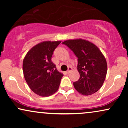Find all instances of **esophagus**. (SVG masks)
I'll return each instance as SVG.
<instances>
[{
    "label": "esophagus",
    "instance_id": "esophagus-1",
    "mask_svg": "<svg viewBox=\"0 0 128 128\" xmlns=\"http://www.w3.org/2000/svg\"><path fill=\"white\" fill-rule=\"evenodd\" d=\"M72 67H69L68 68V70H67V71L66 72H67V73H69L70 72L72 71Z\"/></svg>",
    "mask_w": 128,
    "mask_h": 128
}]
</instances>
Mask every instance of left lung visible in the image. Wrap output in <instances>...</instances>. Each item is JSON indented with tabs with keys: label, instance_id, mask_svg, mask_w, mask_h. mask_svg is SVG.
<instances>
[{
	"label": "left lung",
	"instance_id": "left-lung-1",
	"mask_svg": "<svg viewBox=\"0 0 128 128\" xmlns=\"http://www.w3.org/2000/svg\"><path fill=\"white\" fill-rule=\"evenodd\" d=\"M62 44L68 47L78 58L80 78L73 82L79 93L88 96L102 87L107 73V63L99 48L92 42L81 38L68 40Z\"/></svg>",
	"mask_w": 128,
	"mask_h": 128
}]
</instances>
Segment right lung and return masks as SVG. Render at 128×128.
<instances>
[{"label":"right lung","mask_w":128,"mask_h":128,"mask_svg":"<svg viewBox=\"0 0 128 128\" xmlns=\"http://www.w3.org/2000/svg\"><path fill=\"white\" fill-rule=\"evenodd\" d=\"M61 41H45L30 49L23 62L24 79L30 90L42 97L51 96L59 88L62 73L59 72L51 59Z\"/></svg>","instance_id":"add662e5"}]
</instances>
